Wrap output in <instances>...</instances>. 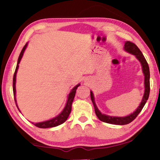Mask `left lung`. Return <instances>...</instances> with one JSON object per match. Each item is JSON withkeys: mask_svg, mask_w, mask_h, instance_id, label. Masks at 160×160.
Instances as JSON below:
<instances>
[{"mask_svg": "<svg viewBox=\"0 0 160 160\" xmlns=\"http://www.w3.org/2000/svg\"><path fill=\"white\" fill-rule=\"evenodd\" d=\"M124 48L125 51H127V52L132 53V54L136 56V58L140 61V63H141L142 71H143L144 75V87H145V90H144L143 99H142V102L140 103V105L136 109V111L134 112L132 114H129V116L124 117H111L104 114H102V113L99 112V110L98 109L97 105H96L94 95H93L92 92H90L91 99H92V102L93 103V104H94L96 115H97V117L99 118V120H101L102 122L109 123V124H112L124 125L129 124L130 122L133 121L135 118L138 116V114H139L140 112L142 111V109H143L144 106L145 105L148 99L149 96V92H150V85H149V76H150V73H149V68L144 55L142 54L141 51H140L139 48L137 47L136 44L131 42V41H127V42H125Z\"/></svg>", "mask_w": 160, "mask_h": 160, "instance_id": "8db88e82", "label": "left lung"}]
</instances>
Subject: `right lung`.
Returning a JSON list of instances; mask_svg holds the SVG:
<instances>
[{
  "label": "right lung",
  "instance_id": "1",
  "mask_svg": "<svg viewBox=\"0 0 160 160\" xmlns=\"http://www.w3.org/2000/svg\"><path fill=\"white\" fill-rule=\"evenodd\" d=\"M28 45V43H26V45L24 46V47L22 49L21 52L20 53V55H19V57H18V63H17V66H16V71H15V73H14V75H13V96H14V100L15 102H16V107H18V106H17L16 104V73H17V71H18V63H20L21 59L22 58V56L23 55V53L24 51H25V49L26 48V46ZM80 84H78L75 87H73L72 88V90L71 91L70 94H68V100H67V102H66V104L65 106L64 109L62 112H61V114H59L58 115L57 117H56L54 118H53V119H51L50 120H48V121H46V122H38V123H36V124H34V123H32V124H33L35 125L36 127H39V128H50V127H56V126H58V125H60L61 124H63V122H65L66 121V119H68V116H69L71 111H72V102L73 101V99H74V97H75V94H76V92H77V89L78 87H79ZM19 110V109H18Z\"/></svg>",
  "mask_w": 160,
  "mask_h": 160
}]
</instances>
